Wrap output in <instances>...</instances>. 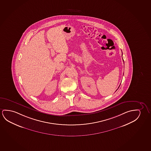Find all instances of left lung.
<instances>
[{"instance_id":"1","label":"left lung","mask_w":151,"mask_h":151,"mask_svg":"<svg viewBox=\"0 0 151 151\" xmlns=\"http://www.w3.org/2000/svg\"><path fill=\"white\" fill-rule=\"evenodd\" d=\"M122 60H123V59H122ZM123 61H124V60H123ZM118 87V88H119Z\"/></svg>"}]
</instances>
